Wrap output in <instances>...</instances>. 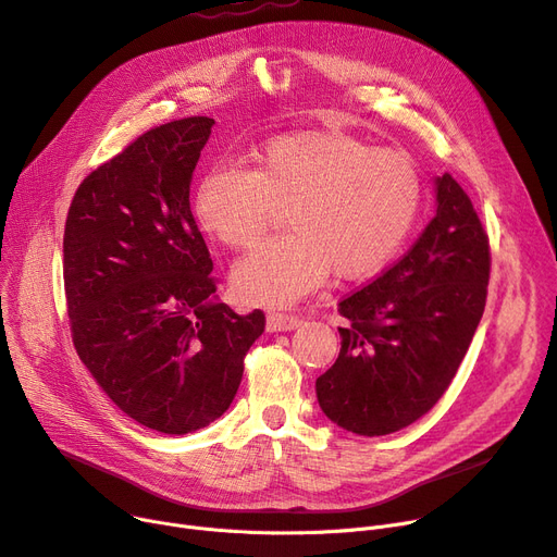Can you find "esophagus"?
<instances>
[{
    "mask_svg": "<svg viewBox=\"0 0 557 557\" xmlns=\"http://www.w3.org/2000/svg\"><path fill=\"white\" fill-rule=\"evenodd\" d=\"M300 325H302V320L298 315H290V313H269L267 315L269 332H290V330H298Z\"/></svg>",
    "mask_w": 557,
    "mask_h": 557,
    "instance_id": "obj_1",
    "label": "esophagus"
}]
</instances>
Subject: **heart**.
<instances>
[{
    "mask_svg": "<svg viewBox=\"0 0 557 557\" xmlns=\"http://www.w3.org/2000/svg\"><path fill=\"white\" fill-rule=\"evenodd\" d=\"M255 169L205 171L194 214L205 234L230 248H252L277 208L288 234L242 259L232 288L246 305L288 307L332 273L363 280L382 271L411 232L422 198L420 171L397 151L332 131L269 139Z\"/></svg>",
    "mask_w": 557,
    "mask_h": 557,
    "instance_id": "b5f03b06",
    "label": "heart"
}]
</instances>
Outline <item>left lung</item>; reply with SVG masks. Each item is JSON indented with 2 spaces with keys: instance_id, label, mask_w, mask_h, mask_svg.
<instances>
[{
  "instance_id": "8db88e82",
  "label": "left lung",
  "mask_w": 557,
  "mask_h": 557,
  "mask_svg": "<svg viewBox=\"0 0 557 557\" xmlns=\"http://www.w3.org/2000/svg\"><path fill=\"white\" fill-rule=\"evenodd\" d=\"M490 242L474 205L443 173L435 216L399 261L338 302L336 363L315 379L323 413L345 431L386 435L445 395L481 323Z\"/></svg>"
}]
</instances>
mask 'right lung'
<instances>
[{"mask_svg":"<svg viewBox=\"0 0 557 557\" xmlns=\"http://www.w3.org/2000/svg\"><path fill=\"white\" fill-rule=\"evenodd\" d=\"M214 120L146 131L78 185L63 277L74 347L128 418L185 435L221 418L267 318L214 298L189 185Z\"/></svg>","mask_w":557,"mask_h":557,"instance_id":"right-lung-1","label":"right lung"}]
</instances>
